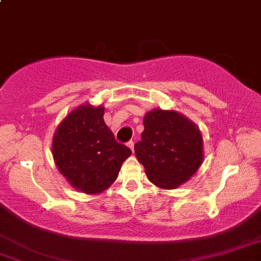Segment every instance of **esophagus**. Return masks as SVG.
Instances as JSON below:
<instances>
[{
	"instance_id": "esophagus-1",
	"label": "esophagus",
	"mask_w": 261,
	"mask_h": 261,
	"mask_svg": "<svg viewBox=\"0 0 261 261\" xmlns=\"http://www.w3.org/2000/svg\"><path fill=\"white\" fill-rule=\"evenodd\" d=\"M126 145H128V147L130 148V150H135V142H133V141H129L128 143H126Z\"/></svg>"
}]
</instances>
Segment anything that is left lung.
<instances>
[{
    "mask_svg": "<svg viewBox=\"0 0 261 261\" xmlns=\"http://www.w3.org/2000/svg\"><path fill=\"white\" fill-rule=\"evenodd\" d=\"M143 126L135 152L153 185L177 188L195 174L203 158L195 124L175 111L156 109L146 114Z\"/></svg>",
    "mask_w": 261,
    "mask_h": 261,
    "instance_id": "left-lung-1",
    "label": "left lung"
}]
</instances>
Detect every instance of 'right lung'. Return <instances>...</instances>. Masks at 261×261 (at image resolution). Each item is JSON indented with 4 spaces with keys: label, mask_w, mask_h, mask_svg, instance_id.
I'll return each instance as SVG.
<instances>
[{
    "label": "right lung",
    "mask_w": 261,
    "mask_h": 261,
    "mask_svg": "<svg viewBox=\"0 0 261 261\" xmlns=\"http://www.w3.org/2000/svg\"><path fill=\"white\" fill-rule=\"evenodd\" d=\"M55 163L74 188L100 193L115 182L132 150L119 143L103 121V108L83 105L59 125L52 143Z\"/></svg>",
    "instance_id": "1"
}]
</instances>
